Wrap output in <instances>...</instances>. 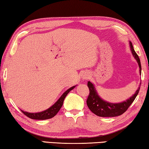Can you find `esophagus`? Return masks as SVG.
Listing matches in <instances>:
<instances>
[{"mask_svg": "<svg viewBox=\"0 0 149 149\" xmlns=\"http://www.w3.org/2000/svg\"><path fill=\"white\" fill-rule=\"evenodd\" d=\"M81 77H82V78H83V79L86 80V79H89V75L88 74H87V73H85V74H83Z\"/></svg>", "mask_w": 149, "mask_h": 149, "instance_id": "1", "label": "esophagus"}]
</instances>
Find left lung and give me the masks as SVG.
<instances>
[{
  "mask_svg": "<svg viewBox=\"0 0 149 149\" xmlns=\"http://www.w3.org/2000/svg\"><path fill=\"white\" fill-rule=\"evenodd\" d=\"M130 45L131 51H132L133 56L137 60L139 64V67L140 68V74H141V65L140 59L137 53L135 52L134 49H133V45L131 41L130 42ZM87 86L89 87L90 92L87 99V107H89V110L93 113L100 117H115L123 114L128 109L130 106L132 104V102L134 101L140 89L139 86L137 90L136 91L135 94L132 95V97H131L130 99H128L125 101L120 103H110L105 101L99 97L97 91L95 89L94 85L91 82L88 81Z\"/></svg>",
  "mask_w": 149,
  "mask_h": 149,
  "instance_id": "obj_1",
  "label": "left lung"
}]
</instances>
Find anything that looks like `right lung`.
I'll list each match as a JSON object with an SVG mask.
<instances>
[{
    "label": "right lung",
    "instance_id": "obj_1",
    "mask_svg": "<svg viewBox=\"0 0 149 149\" xmlns=\"http://www.w3.org/2000/svg\"><path fill=\"white\" fill-rule=\"evenodd\" d=\"M76 86H73L70 87V89H68L67 91L63 93L62 95L60 97V99L57 100V101L54 103V104L50 107L49 108L45 110L42 112H37V113H30L27 112H24V111L22 110V112L24 113V114L29 118L33 120H47L50 119V118H53L54 116L58 112L60 108H61L63 104V102H64L65 97H66V95L68 94L70 91H72L74 88Z\"/></svg>",
    "mask_w": 149,
    "mask_h": 149
}]
</instances>
